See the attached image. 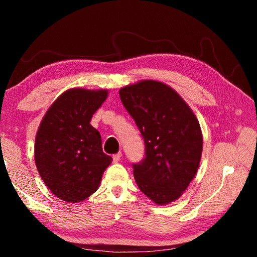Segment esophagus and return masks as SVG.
<instances>
[{"mask_svg":"<svg viewBox=\"0 0 257 257\" xmlns=\"http://www.w3.org/2000/svg\"><path fill=\"white\" fill-rule=\"evenodd\" d=\"M121 155H122V153H121V152H119V153H116V154L113 155V156H112V159H113V163H118V162H120Z\"/></svg>","mask_w":257,"mask_h":257,"instance_id":"obj_1","label":"esophagus"}]
</instances>
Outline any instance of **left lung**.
I'll return each instance as SVG.
<instances>
[{"mask_svg":"<svg viewBox=\"0 0 257 257\" xmlns=\"http://www.w3.org/2000/svg\"><path fill=\"white\" fill-rule=\"evenodd\" d=\"M145 144L134 177L147 197L162 205L179 198L197 172L203 138L196 116L184 99L162 82L145 80L120 89Z\"/></svg>","mask_w":257,"mask_h":257,"instance_id":"left-lung-1","label":"left lung"}]
</instances>
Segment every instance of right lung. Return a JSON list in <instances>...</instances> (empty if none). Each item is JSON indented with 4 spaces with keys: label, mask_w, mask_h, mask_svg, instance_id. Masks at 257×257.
<instances>
[{
    "label": "right lung",
    "mask_w": 257,
    "mask_h": 257,
    "mask_svg": "<svg viewBox=\"0 0 257 257\" xmlns=\"http://www.w3.org/2000/svg\"><path fill=\"white\" fill-rule=\"evenodd\" d=\"M106 90L69 89L46 112L35 141V163L56 197L78 203L96 191L112 158L90 119Z\"/></svg>",
    "instance_id": "obj_1"
}]
</instances>
